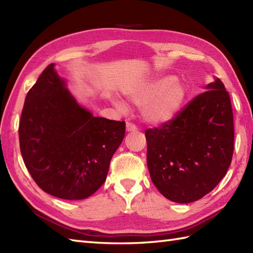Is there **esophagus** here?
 Returning a JSON list of instances; mask_svg holds the SVG:
<instances>
[{
  "label": "esophagus",
  "mask_w": 253,
  "mask_h": 253,
  "mask_svg": "<svg viewBox=\"0 0 253 253\" xmlns=\"http://www.w3.org/2000/svg\"><path fill=\"white\" fill-rule=\"evenodd\" d=\"M126 130L127 131H136L137 130V126L133 125L132 123L127 122L126 123Z\"/></svg>",
  "instance_id": "obj_1"
}]
</instances>
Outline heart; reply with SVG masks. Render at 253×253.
Segmentation results:
<instances>
[{
    "label": "heart",
    "instance_id": "obj_1",
    "mask_svg": "<svg viewBox=\"0 0 253 253\" xmlns=\"http://www.w3.org/2000/svg\"><path fill=\"white\" fill-rule=\"evenodd\" d=\"M186 87L178 78H158L130 92V100L144 105L143 117L150 123L161 124L171 120L186 98ZM123 107L122 104H120Z\"/></svg>",
    "mask_w": 253,
    "mask_h": 253
}]
</instances>
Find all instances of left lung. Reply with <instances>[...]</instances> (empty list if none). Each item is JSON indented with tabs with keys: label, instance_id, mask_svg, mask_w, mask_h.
<instances>
[{
	"label": "left lung",
	"instance_id": "obj_1",
	"mask_svg": "<svg viewBox=\"0 0 253 253\" xmlns=\"http://www.w3.org/2000/svg\"><path fill=\"white\" fill-rule=\"evenodd\" d=\"M160 127L144 131L152 182L169 200L189 203L217 186L232 163L234 116L218 78Z\"/></svg>",
	"mask_w": 253,
	"mask_h": 253
}]
</instances>
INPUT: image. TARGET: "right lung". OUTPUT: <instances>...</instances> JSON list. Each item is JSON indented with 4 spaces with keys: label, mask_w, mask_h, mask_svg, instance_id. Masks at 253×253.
<instances>
[{
    "label": "right lung",
    "mask_w": 253,
    "mask_h": 253,
    "mask_svg": "<svg viewBox=\"0 0 253 253\" xmlns=\"http://www.w3.org/2000/svg\"><path fill=\"white\" fill-rule=\"evenodd\" d=\"M125 126L78 105L50 64L26 95L18 127L21 157L42 190L82 200L103 185Z\"/></svg>",
    "instance_id": "add662e5"
}]
</instances>
